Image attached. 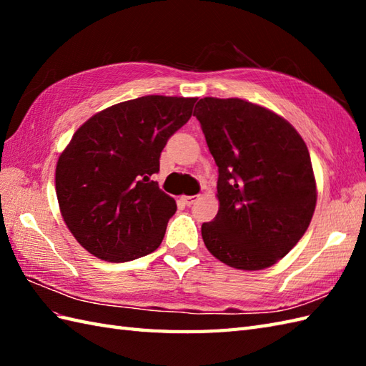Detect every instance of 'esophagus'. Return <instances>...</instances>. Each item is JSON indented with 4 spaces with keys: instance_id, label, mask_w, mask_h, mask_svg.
Instances as JSON below:
<instances>
[{
    "instance_id": "1",
    "label": "esophagus",
    "mask_w": 366,
    "mask_h": 366,
    "mask_svg": "<svg viewBox=\"0 0 366 366\" xmlns=\"http://www.w3.org/2000/svg\"><path fill=\"white\" fill-rule=\"evenodd\" d=\"M181 199L184 201V204H185V206H192V204L195 203V201L198 199V195H192V197H189V195H187V197H181Z\"/></svg>"
}]
</instances>
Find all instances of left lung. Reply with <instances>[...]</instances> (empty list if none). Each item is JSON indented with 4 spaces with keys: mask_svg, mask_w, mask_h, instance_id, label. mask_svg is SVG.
Returning a JSON list of instances; mask_svg holds the SVG:
<instances>
[{
    "mask_svg": "<svg viewBox=\"0 0 366 366\" xmlns=\"http://www.w3.org/2000/svg\"><path fill=\"white\" fill-rule=\"evenodd\" d=\"M193 116L219 167L207 250L229 267L261 270L290 253L316 207L312 159L290 122L242 99H199Z\"/></svg>",
    "mask_w": 366,
    "mask_h": 366,
    "instance_id": "left-lung-1",
    "label": "left lung"
}]
</instances>
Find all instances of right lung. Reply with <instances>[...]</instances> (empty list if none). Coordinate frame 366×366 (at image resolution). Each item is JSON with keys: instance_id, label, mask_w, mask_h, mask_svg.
Instances as JSON below:
<instances>
[{"instance_id": "add662e5", "label": "right lung", "mask_w": 366, "mask_h": 366, "mask_svg": "<svg viewBox=\"0 0 366 366\" xmlns=\"http://www.w3.org/2000/svg\"><path fill=\"white\" fill-rule=\"evenodd\" d=\"M195 102L138 97L105 108L75 132L58 159L54 184L61 215L84 250L108 262L157 250L177 207L151 176Z\"/></svg>"}]
</instances>
